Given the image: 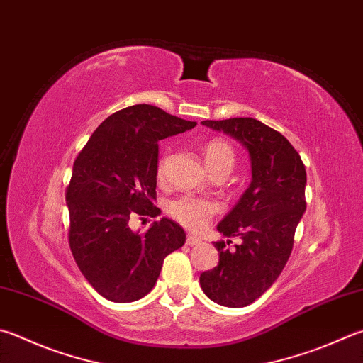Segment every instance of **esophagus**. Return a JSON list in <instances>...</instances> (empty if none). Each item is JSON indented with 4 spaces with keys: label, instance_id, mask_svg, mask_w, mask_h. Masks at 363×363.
Segmentation results:
<instances>
[{
    "label": "esophagus",
    "instance_id": "1",
    "mask_svg": "<svg viewBox=\"0 0 363 363\" xmlns=\"http://www.w3.org/2000/svg\"><path fill=\"white\" fill-rule=\"evenodd\" d=\"M201 240L196 238L194 235H187V240H186V245L187 246H195V245H200Z\"/></svg>",
    "mask_w": 363,
    "mask_h": 363
}]
</instances>
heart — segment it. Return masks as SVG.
I'll return each mask as SVG.
<instances>
[{"label": "heart", "instance_id": "1", "mask_svg": "<svg viewBox=\"0 0 363 363\" xmlns=\"http://www.w3.org/2000/svg\"><path fill=\"white\" fill-rule=\"evenodd\" d=\"M203 155L206 167L214 176H225L233 169L236 163V152L232 144L222 140V138H213L203 147ZM169 160V150L164 149L157 160L155 174L157 179L163 181L167 174ZM167 214L177 223L189 230H201L208 225L217 213V204L213 200L199 199L192 195H182L177 199L169 200L164 206Z\"/></svg>", "mask_w": 363, "mask_h": 363}]
</instances>
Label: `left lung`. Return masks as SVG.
<instances>
[{
  "label": "left lung",
  "mask_w": 363,
  "mask_h": 363,
  "mask_svg": "<svg viewBox=\"0 0 363 363\" xmlns=\"http://www.w3.org/2000/svg\"><path fill=\"white\" fill-rule=\"evenodd\" d=\"M233 136L249 150L252 182L238 204L217 225L222 235L238 236L214 242L219 263L200 274L211 300L228 308L254 303L272 287L292 254L295 230L306 209V171L300 155L279 131L252 117L203 121Z\"/></svg>",
  "instance_id": "1"
}]
</instances>
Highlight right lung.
<instances>
[{
  "label": "right lung",
  "mask_w": 363,
  "mask_h": 363,
  "mask_svg": "<svg viewBox=\"0 0 363 363\" xmlns=\"http://www.w3.org/2000/svg\"><path fill=\"white\" fill-rule=\"evenodd\" d=\"M152 104H135L101 122L76 157L67 187L68 241L79 269L106 300L130 303L152 291L164 257L186 242L169 219L133 232V216L155 217L159 141L194 128Z\"/></svg>",
  "instance_id": "1"
}]
</instances>
